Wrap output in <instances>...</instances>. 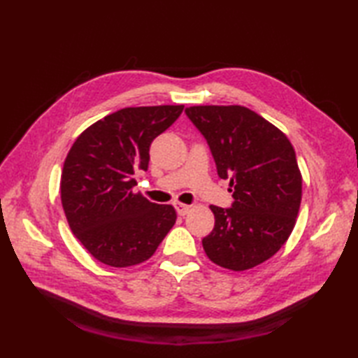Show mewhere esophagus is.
I'll use <instances>...</instances> for the list:
<instances>
[{
	"label": "esophagus",
	"instance_id": "esophagus-1",
	"mask_svg": "<svg viewBox=\"0 0 358 358\" xmlns=\"http://www.w3.org/2000/svg\"><path fill=\"white\" fill-rule=\"evenodd\" d=\"M175 209H177L178 215H186L191 210V206H187L185 203H175Z\"/></svg>",
	"mask_w": 358,
	"mask_h": 358
}]
</instances>
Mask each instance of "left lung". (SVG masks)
Instances as JSON below:
<instances>
[{
  "mask_svg": "<svg viewBox=\"0 0 358 358\" xmlns=\"http://www.w3.org/2000/svg\"><path fill=\"white\" fill-rule=\"evenodd\" d=\"M186 115L208 140L235 200L231 209L209 206L215 226L203 238L204 252L224 269H252L278 252L295 226L303 185L295 150L245 106H191Z\"/></svg>",
  "mask_w": 358,
  "mask_h": 358,
  "instance_id": "1",
  "label": "left lung"
}]
</instances>
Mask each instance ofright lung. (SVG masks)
I'll return each mask as SVG.
<instances>
[{"mask_svg":"<svg viewBox=\"0 0 358 358\" xmlns=\"http://www.w3.org/2000/svg\"><path fill=\"white\" fill-rule=\"evenodd\" d=\"M183 109H120L90 124L72 144L59 183L62 203L71 231L98 262L127 268L149 260L177 222L171 204L134 192V175L148 169L150 143Z\"/></svg>","mask_w":358,"mask_h":358,"instance_id":"obj_1","label":"right lung"}]
</instances>
